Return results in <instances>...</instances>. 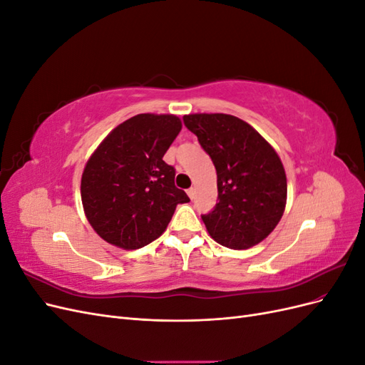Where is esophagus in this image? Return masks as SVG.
<instances>
[{
  "label": "esophagus",
  "mask_w": 365,
  "mask_h": 365,
  "mask_svg": "<svg viewBox=\"0 0 365 365\" xmlns=\"http://www.w3.org/2000/svg\"><path fill=\"white\" fill-rule=\"evenodd\" d=\"M187 195H189L190 200H193V197H195V189H193V187H190V189L187 190Z\"/></svg>",
  "instance_id": "obj_1"
}]
</instances>
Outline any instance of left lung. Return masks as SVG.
<instances>
[{
    "label": "left lung",
    "instance_id": "left-lung-1",
    "mask_svg": "<svg viewBox=\"0 0 365 365\" xmlns=\"http://www.w3.org/2000/svg\"><path fill=\"white\" fill-rule=\"evenodd\" d=\"M184 125L212 158L217 200L202 220L208 235L231 250L267 239L286 207L288 182L280 157L247 121L230 114H189Z\"/></svg>",
    "mask_w": 365,
    "mask_h": 365
}]
</instances>
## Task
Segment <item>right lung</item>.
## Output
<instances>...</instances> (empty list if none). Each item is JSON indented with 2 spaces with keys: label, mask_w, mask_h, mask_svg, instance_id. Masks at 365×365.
<instances>
[{
  "label": "right lung",
  "mask_w": 365,
  "mask_h": 365,
  "mask_svg": "<svg viewBox=\"0 0 365 365\" xmlns=\"http://www.w3.org/2000/svg\"><path fill=\"white\" fill-rule=\"evenodd\" d=\"M182 128L173 114H138L114 128L86 161L81 181L83 212L108 244L137 250L158 239L178 204L175 169L163 157Z\"/></svg>",
  "instance_id": "1"
}]
</instances>
